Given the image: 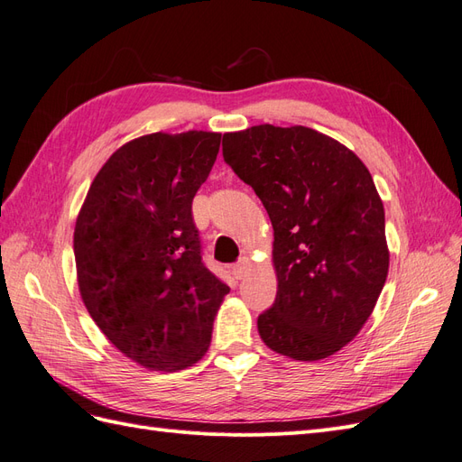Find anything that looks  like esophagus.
Wrapping results in <instances>:
<instances>
[{
  "instance_id": "34e87169",
  "label": "esophagus",
  "mask_w": 462,
  "mask_h": 462,
  "mask_svg": "<svg viewBox=\"0 0 462 462\" xmlns=\"http://www.w3.org/2000/svg\"><path fill=\"white\" fill-rule=\"evenodd\" d=\"M250 268H253V263H250L248 258H243L239 263L233 265V270H231V272H233V277H235V279L246 277L248 272H250Z\"/></svg>"
}]
</instances>
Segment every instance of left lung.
<instances>
[{
  "label": "left lung",
  "instance_id": "1",
  "mask_svg": "<svg viewBox=\"0 0 462 462\" xmlns=\"http://www.w3.org/2000/svg\"><path fill=\"white\" fill-rule=\"evenodd\" d=\"M223 158L273 227L277 297L258 318L262 341L300 362L341 351L372 316L389 272L383 202L368 167L302 125L226 133Z\"/></svg>",
  "mask_w": 462,
  "mask_h": 462
}]
</instances>
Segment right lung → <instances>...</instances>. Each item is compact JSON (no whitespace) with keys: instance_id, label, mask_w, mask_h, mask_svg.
Listing matches in <instances>:
<instances>
[{"instance_id":"right-lung-1","label":"right lung","mask_w":462,"mask_h":462,"mask_svg":"<svg viewBox=\"0 0 462 462\" xmlns=\"http://www.w3.org/2000/svg\"><path fill=\"white\" fill-rule=\"evenodd\" d=\"M219 143L208 131L133 138L102 165L77 216L80 299L109 343L153 372L197 365L229 292L202 262L190 214Z\"/></svg>"}]
</instances>
